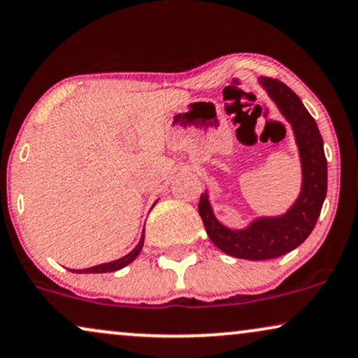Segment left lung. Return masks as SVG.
<instances>
[{
    "mask_svg": "<svg viewBox=\"0 0 358 358\" xmlns=\"http://www.w3.org/2000/svg\"><path fill=\"white\" fill-rule=\"evenodd\" d=\"M259 85L293 129L301 164L298 198L283 214L257 216L241 229L219 221L208 192L201 194L198 204L199 216L213 244L224 254L245 260L276 259L301 245L316 226L327 193V160L316 121L298 94L285 83L260 76Z\"/></svg>",
    "mask_w": 358,
    "mask_h": 358,
    "instance_id": "8db88e82",
    "label": "left lung"
}]
</instances>
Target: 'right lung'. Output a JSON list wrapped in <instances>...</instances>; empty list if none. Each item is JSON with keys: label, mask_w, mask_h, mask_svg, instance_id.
Returning a JSON list of instances; mask_svg holds the SVG:
<instances>
[{"label": "right lung", "mask_w": 358, "mask_h": 358, "mask_svg": "<svg viewBox=\"0 0 358 358\" xmlns=\"http://www.w3.org/2000/svg\"><path fill=\"white\" fill-rule=\"evenodd\" d=\"M157 203V201H155ZM154 203V204H155ZM154 208V206H152ZM144 239H145V234L144 231H142V236H141V241L139 244H137L134 249H132L129 254L121 257V259L117 260H113V262H108V264H99V265H94V266H90V268H83V270H70V271H76V273H109V271H116V270H121L124 268L126 265H129L131 262L136 260V257L141 254L142 247H144Z\"/></svg>", "instance_id": "obj_1"}]
</instances>
